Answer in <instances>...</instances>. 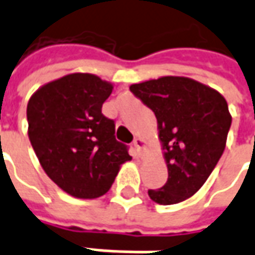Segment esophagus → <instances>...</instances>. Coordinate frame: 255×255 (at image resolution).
I'll use <instances>...</instances> for the list:
<instances>
[{
	"mask_svg": "<svg viewBox=\"0 0 255 255\" xmlns=\"http://www.w3.org/2000/svg\"><path fill=\"white\" fill-rule=\"evenodd\" d=\"M134 146H135L136 154L142 155V151H144L145 148V141L142 138H135L134 139Z\"/></svg>",
	"mask_w": 255,
	"mask_h": 255,
	"instance_id": "34e87169",
	"label": "esophagus"
}]
</instances>
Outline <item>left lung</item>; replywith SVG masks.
Segmentation results:
<instances>
[{
	"mask_svg": "<svg viewBox=\"0 0 255 255\" xmlns=\"http://www.w3.org/2000/svg\"><path fill=\"white\" fill-rule=\"evenodd\" d=\"M154 111L168 166V180L148 195L159 205L193 196L215 169L232 126L227 101L219 92L179 76H165L129 86Z\"/></svg>",
	"mask_w": 255,
	"mask_h": 255,
	"instance_id": "1",
	"label": "left lung"
}]
</instances>
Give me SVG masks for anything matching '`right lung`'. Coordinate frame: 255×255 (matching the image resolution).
<instances>
[{"label": "right lung", "instance_id": "1", "mask_svg": "<svg viewBox=\"0 0 255 255\" xmlns=\"http://www.w3.org/2000/svg\"><path fill=\"white\" fill-rule=\"evenodd\" d=\"M113 84L90 73H72L42 86L26 107L28 135L43 171L79 199L109 192L120 166L131 161L116 139L114 121L103 116Z\"/></svg>", "mask_w": 255, "mask_h": 255}]
</instances>
